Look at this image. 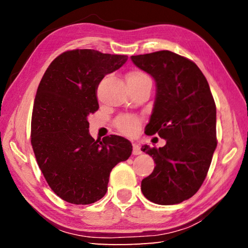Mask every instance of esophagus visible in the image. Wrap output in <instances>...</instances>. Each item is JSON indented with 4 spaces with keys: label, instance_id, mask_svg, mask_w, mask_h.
<instances>
[{
    "label": "esophagus",
    "instance_id": "obj_1",
    "mask_svg": "<svg viewBox=\"0 0 248 248\" xmlns=\"http://www.w3.org/2000/svg\"><path fill=\"white\" fill-rule=\"evenodd\" d=\"M132 146H133V150H132V153L133 155H139L142 153V151L140 149V145L138 143H132Z\"/></svg>",
    "mask_w": 248,
    "mask_h": 248
}]
</instances>
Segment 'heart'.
<instances>
[{"label":"heart","instance_id":"heart-1","mask_svg":"<svg viewBox=\"0 0 248 248\" xmlns=\"http://www.w3.org/2000/svg\"><path fill=\"white\" fill-rule=\"evenodd\" d=\"M128 86L141 85V84H151V78L149 75L142 72L140 70L131 71L127 75ZM116 125L121 132L127 134H133L139 128V120L133 116H123L116 120Z\"/></svg>","mask_w":248,"mask_h":248}]
</instances>
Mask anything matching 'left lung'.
<instances>
[{
	"mask_svg": "<svg viewBox=\"0 0 248 248\" xmlns=\"http://www.w3.org/2000/svg\"><path fill=\"white\" fill-rule=\"evenodd\" d=\"M131 60L156 84L145 133L166 140L163 148H141L155 163L142 180V194L157 204L180 203L199 190L211 164L217 143L215 99L207 78L189 59L163 50Z\"/></svg>",
	"mask_w": 248,
	"mask_h": 248,
	"instance_id": "left-lung-1",
	"label": "left lung"
}]
</instances>
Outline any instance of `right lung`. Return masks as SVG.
<instances>
[{"label":"right lung","instance_id":"add662e5","mask_svg":"<svg viewBox=\"0 0 248 248\" xmlns=\"http://www.w3.org/2000/svg\"><path fill=\"white\" fill-rule=\"evenodd\" d=\"M128 56L75 49L50 63L33 103L31 145L46 180L66 202L90 204L107 192L111 170L127 161L130 141L119 136L94 140L87 117L98 109L97 87Z\"/></svg>","mask_w":248,"mask_h":248}]
</instances>
